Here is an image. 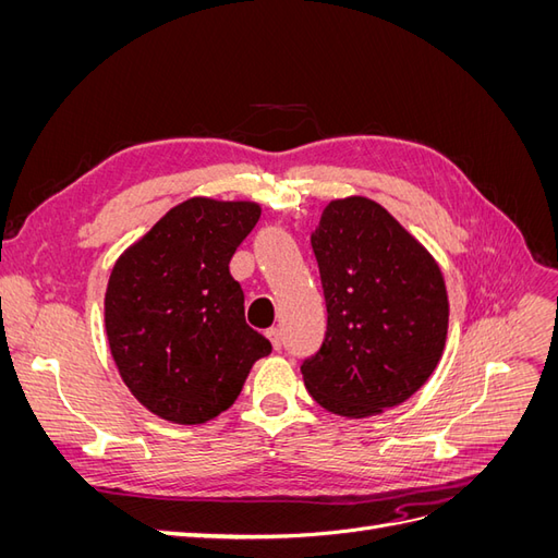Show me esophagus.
<instances>
[{
	"label": "esophagus",
	"mask_w": 558,
	"mask_h": 558,
	"mask_svg": "<svg viewBox=\"0 0 558 558\" xmlns=\"http://www.w3.org/2000/svg\"><path fill=\"white\" fill-rule=\"evenodd\" d=\"M265 335H267V340L272 342V347H275V349H281L283 340H281V330H279V328H269Z\"/></svg>",
	"instance_id": "esophagus-1"
}]
</instances>
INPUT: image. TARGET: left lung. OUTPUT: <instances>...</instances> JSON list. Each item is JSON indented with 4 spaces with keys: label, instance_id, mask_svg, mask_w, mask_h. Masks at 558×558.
I'll return each instance as SVG.
<instances>
[{
    "label": "left lung",
    "instance_id": "1",
    "mask_svg": "<svg viewBox=\"0 0 558 558\" xmlns=\"http://www.w3.org/2000/svg\"><path fill=\"white\" fill-rule=\"evenodd\" d=\"M326 335L302 361L310 396L332 414L373 416L416 393L442 356L449 302L430 253L377 202L335 199L312 232Z\"/></svg>",
    "mask_w": 558,
    "mask_h": 558
}]
</instances>
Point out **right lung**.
I'll list each match as a JSON object with an SVG mask.
<instances>
[{
	"label": "right lung",
	"instance_id": "add662e5",
	"mask_svg": "<svg viewBox=\"0 0 558 558\" xmlns=\"http://www.w3.org/2000/svg\"><path fill=\"white\" fill-rule=\"evenodd\" d=\"M253 202L191 197L132 244L109 277L105 326L125 386L174 424H205L238 400L272 351L246 326L230 258L256 228Z\"/></svg>",
	"mask_w": 558,
	"mask_h": 558
}]
</instances>
